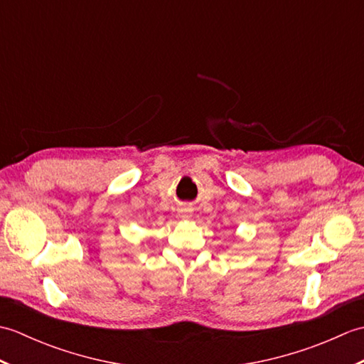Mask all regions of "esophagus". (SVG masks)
Listing matches in <instances>:
<instances>
[{
	"label": "esophagus",
	"mask_w": 364,
	"mask_h": 364,
	"mask_svg": "<svg viewBox=\"0 0 364 364\" xmlns=\"http://www.w3.org/2000/svg\"><path fill=\"white\" fill-rule=\"evenodd\" d=\"M180 215L183 219L191 218V210H188V208H183V210H180Z\"/></svg>",
	"instance_id": "obj_1"
}]
</instances>
